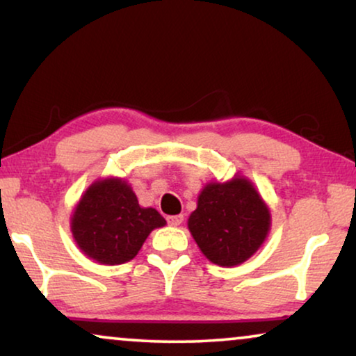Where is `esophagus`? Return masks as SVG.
I'll use <instances>...</instances> for the list:
<instances>
[{"mask_svg":"<svg viewBox=\"0 0 356 356\" xmlns=\"http://www.w3.org/2000/svg\"><path fill=\"white\" fill-rule=\"evenodd\" d=\"M183 218H184L183 216H168V217H167V222H168V225L178 227V225H181Z\"/></svg>","mask_w":356,"mask_h":356,"instance_id":"1","label":"esophagus"}]
</instances>
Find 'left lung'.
<instances>
[{
	"label": "left lung",
	"instance_id": "left-lung-1",
	"mask_svg": "<svg viewBox=\"0 0 356 356\" xmlns=\"http://www.w3.org/2000/svg\"><path fill=\"white\" fill-rule=\"evenodd\" d=\"M188 228L213 264L240 266L254 254L270 230V212L250 179L209 183L197 197Z\"/></svg>",
	"mask_w": 356,
	"mask_h": 356
}]
</instances>
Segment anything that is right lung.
<instances>
[{
    "label": "right lung",
    "mask_w": 356,
    "mask_h": 356,
    "mask_svg": "<svg viewBox=\"0 0 356 356\" xmlns=\"http://www.w3.org/2000/svg\"><path fill=\"white\" fill-rule=\"evenodd\" d=\"M165 218L152 207H140L124 179L92 183L71 217L72 236L87 257L115 266L133 259L154 228Z\"/></svg>",
    "instance_id": "right-lung-1"
}]
</instances>
